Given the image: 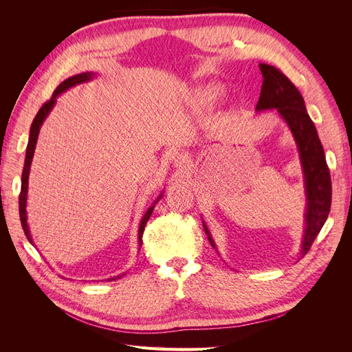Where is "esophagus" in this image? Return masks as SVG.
<instances>
[{
  "mask_svg": "<svg viewBox=\"0 0 352 352\" xmlns=\"http://www.w3.org/2000/svg\"><path fill=\"white\" fill-rule=\"evenodd\" d=\"M175 164H176V167H180V168L186 167L189 164L188 154L186 153H177L176 157H175Z\"/></svg>",
  "mask_w": 352,
  "mask_h": 352,
  "instance_id": "obj_1",
  "label": "esophagus"
}]
</instances>
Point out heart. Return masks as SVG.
Listing matches in <instances>:
<instances>
[{"label": "heart", "instance_id": "heart-1", "mask_svg": "<svg viewBox=\"0 0 352 352\" xmlns=\"http://www.w3.org/2000/svg\"><path fill=\"white\" fill-rule=\"evenodd\" d=\"M223 97V88L219 87L217 83H208L206 87H201L197 91V98L201 104L208 105L214 104Z\"/></svg>", "mask_w": 352, "mask_h": 352}]
</instances>
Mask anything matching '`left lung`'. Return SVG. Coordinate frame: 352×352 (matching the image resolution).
<instances>
[{
    "label": "left lung",
    "mask_w": 352,
    "mask_h": 352,
    "mask_svg": "<svg viewBox=\"0 0 352 352\" xmlns=\"http://www.w3.org/2000/svg\"><path fill=\"white\" fill-rule=\"evenodd\" d=\"M260 70L263 74V87L257 110L278 109L286 123L289 124L300 148L308 199L305 216L307 226L302 242V255H305L327 220L330 204H332V180H330L322 142L318 140L314 123L305 110L300 91L274 66L260 65ZM204 229L211 247H214L206 226Z\"/></svg>",
    "instance_id": "left-lung-1"
}]
</instances>
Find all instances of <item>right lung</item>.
<instances>
[{
  "label": "right lung",
  "mask_w": 352,
  "mask_h": 352,
  "mask_svg": "<svg viewBox=\"0 0 352 352\" xmlns=\"http://www.w3.org/2000/svg\"><path fill=\"white\" fill-rule=\"evenodd\" d=\"M94 74L92 73H82V74H76V76H72L69 79H66L65 82H61L58 87L56 88L54 94H52V97L44 102V105L39 109V111L36 113L34 122H32V126H30V135H29V144H28V148H26V158H25V167H23V175H22V189H20V195H19V214H20V221H22V228L25 230V235L28 238L29 242H32V238H30V233H29V229H28V223H26V195H28V179H29V170H30V164H32V158H34V153H35V146H36V141H38V133H39V127L42 124V122H44L45 117L48 116L50 110L52 109V105H54L56 102V98L57 95H60L61 92H65L66 89L74 87V85L78 83H83V82H88L92 79ZM153 210H154V206L148 208V211L145 212V216L141 221V226H140V245H142V235H144V229H145V225L148 219L151 217L153 214ZM114 280V278H113Z\"/></svg>",
  "instance_id": "add662e5"
}]
</instances>
